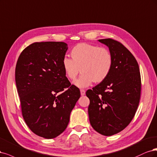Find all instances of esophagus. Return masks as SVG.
Returning <instances> with one entry per match:
<instances>
[{
    "label": "esophagus",
    "instance_id": "obj_1",
    "mask_svg": "<svg viewBox=\"0 0 157 157\" xmlns=\"http://www.w3.org/2000/svg\"><path fill=\"white\" fill-rule=\"evenodd\" d=\"M80 93H81V95L84 96L85 94V90H83V89H81L80 90Z\"/></svg>",
    "mask_w": 157,
    "mask_h": 157
}]
</instances>
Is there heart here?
<instances>
[{
  "instance_id": "heart-1",
  "label": "heart",
  "mask_w": 157,
  "mask_h": 157,
  "mask_svg": "<svg viewBox=\"0 0 157 157\" xmlns=\"http://www.w3.org/2000/svg\"><path fill=\"white\" fill-rule=\"evenodd\" d=\"M72 59L64 57L62 61L65 75L74 80L81 71L82 74L74 82L79 88H85L93 82L100 83L107 78L113 66L112 54L108 49L81 43L72 49Z\"/></svg>"
}]
</instances>
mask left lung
Segmentation results:
<instances>
[{
	"instance_id": "left-lung-1",
	"label": "left lung",
	"mask_w": 157,
	"mask_h": 157,
	"mask_svg": "<svg viewBox=\"0 0 157 157\" xmlns=\"http://www.w3.org/2000/svg\"><path fill=\"white\" fill-rule=\"evenodd\" d=\"M98 41L107 45L113 58L112 68L104 82L89 89L88 108L92 127L109 136L120 132L132 120L138 107L141 76L135 57L124 45L111 38Z\"/></svg>"
}]
</instances>
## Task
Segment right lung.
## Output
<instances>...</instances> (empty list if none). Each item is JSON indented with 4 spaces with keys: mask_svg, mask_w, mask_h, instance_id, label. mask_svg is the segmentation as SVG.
<instances>
[{
    "mask_svg": "<svg viewBox=\"0 0 157 157\" xmlns=\"http://www.w3.org/2000/svg\"><path fill=\"white\" fill-rule=\"evenodd\" d=\"M68 50L63 42H35L20 54L16 83L25 123L40 137L63 133L80 97L78 87L66 77L62 61Z\"/></svg>",
    "mask_w": 157,
    "mask_h": 157,
    "instance_id": "1",
    "label": "right lung"
}]
</instances>
